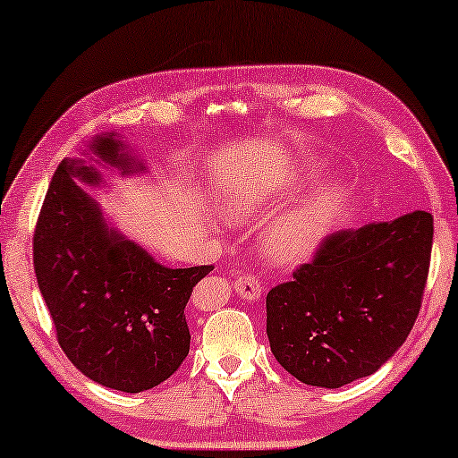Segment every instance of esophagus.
I'll use <instances>...</instances> for the list:
<instances>
[{"label": "esophagus", "mask_w": 458, "mask_h": 458, "mask_svg": "<svg viewBox=\"0 0 458 458\" xmlns=\"http://www.w3.org/2000/svg\"><path fill=\"white\" fill-rule=\"evenodd\" d=\"M233 290L237 296L246 300V302H254V300H259L262 296V284L259 277H254V275H242V277H237Z\"/></svg>", "instance_id": "1"}]
</instances>
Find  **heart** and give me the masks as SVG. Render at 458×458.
<instances>
[{
	"label": "heart",
	"mask_w": 458,
	"mask_h": 458,
	"mask_svg": "<svg viewBox=\"0 0 458 458\" xmlns=\"http://www.w3.org/2000/svg\"><path fill=\"white\" fill-rule=\"evenodd\" d=\"M309 174L296 173L290 179L240 191L229 199L227 216L231 221H250L273 208L281 196L298 190ZM346 193L340 185L327 183L304 196L292 199L262 225L259 250L267 262L275 267L292 268L312 259L321 243L327 240L337 216L342 215Z\"/></svg>",
	"instance_id": "1"
}]
</instances>
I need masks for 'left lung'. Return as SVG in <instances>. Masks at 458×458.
Wrapping results in <instances>:
<instances>
[{
    "mask_svg": "<svg viewBox=\"0 0 458 458\" xmlns=\"http://www.w3.org/2000/svg\"><path fill=\"white\" fill-rule=\"evenodd\" d=\"M431 240L425 210L329 235L315 260L267 293V335L279 365L329 390L377 371L415 325Z\"/></svg>",
    "mask_w": 458,
    "mask_h": 458,
    "instance_id": "left-lung-1",
    "label": "left lung"
}]
</instances>
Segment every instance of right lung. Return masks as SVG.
<instances>
[{"label":"right lung","instance_id":"obj_1","mask_svg":"<svg viewBox=\"0 0 458 458\" xmlns=\"http://www.w3.org/2000/svg\"><path fill=\"white\" fill-rule=\"evenodd\" d=\"M89 152L62 160L49 183L33 240L35 275L68 360L99 386L137 394L185 360V304L212 267L168 268L112 227L81 183L102 185L96 165L123 177L146 165L118 133L96 135Z\"/></svg>","mask_w":458,"mask_h":458}]
</instances>
